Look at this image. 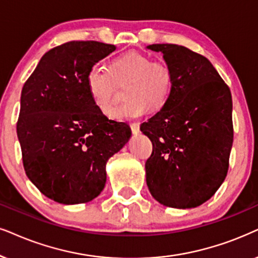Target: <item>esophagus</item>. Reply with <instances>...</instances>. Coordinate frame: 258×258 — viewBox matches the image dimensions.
<instances>
[{"mask_svg":"<svg viewBox=\"0 0 258 258\" xmlns=\"http://www.w3.org/2000/svg\"><path fill=\"white\" fill-rule=\"evenodd\" d=\"M130 128H132V132L134 135H137V134L140 133L139 123H132V124H130Z\"/></svg>","mask_w":258,"mask_h":258,"instance_id":"1","label":"esophagus"}]
</instances>
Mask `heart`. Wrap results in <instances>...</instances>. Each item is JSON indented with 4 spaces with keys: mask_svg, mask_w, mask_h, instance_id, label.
Masks as SVG:
<instances>
[{
    "mask_svg": "<svg viewBox=\"0 0 258 258\" xmlns=\"http://www.w3.org/2000/svg\"><path fill=\"white\" fill-rule=\"evenodd\" d=\"M129 82L124 104L113 110L112 118L118 121L136 119L152 109H161L173 90V72L166 63L153 61L148 55L129 52L113 60L108 70L93 65L86 75V86L93 104L103 113L113 106L116 84Z\"/></svg>",
    "mask_w": 258,
    "mask_h": 258,
    "instance_id": "heart-1",
    "label": "heart"
}]
</instances>
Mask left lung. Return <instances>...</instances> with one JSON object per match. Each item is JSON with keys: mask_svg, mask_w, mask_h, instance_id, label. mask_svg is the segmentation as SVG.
<instances>
[{"mask_svg": "<svg viewBox=\"0 0 258 258\" xmlns=\"http://www.w3.org/2000/svg\"><path fill=\"white\" fill-rule=\"evenodd\" d=\"M173 72L168 100L141 132L153 143L146 162L150 195L162 205L193 209L225 179L233 141L230 89L205 56L172 43H154Z\"/></svg>", "mask_w": 258, "mask_h": 258, "instance_id": "8db88e82", "label": "left lung"}]
</instances>
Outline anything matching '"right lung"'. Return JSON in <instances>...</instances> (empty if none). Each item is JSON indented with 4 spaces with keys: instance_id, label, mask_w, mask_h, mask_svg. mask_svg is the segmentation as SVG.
<instances>
[{
    "instance_id": "1",
    "label": "right lung",
    "mask_w": 258,
    "mask_h": 258,
    "mask_svg": "<svg viewBox=\"0 0 258 258\" xmlns=\"http://www.w3.org/2000/svg\"><path fill=\"white\" fill-rule=\"evenodd\" d=\"M116 47L70 41L42 55L25 83L16 132L28 179L63 205L91 202L106 182V162L132 137L130 126L109 119L86 86L91 66Z\"/></svg>"
}]
</instances>
